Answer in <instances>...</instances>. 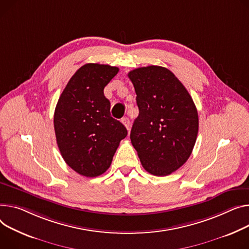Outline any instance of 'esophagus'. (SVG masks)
<instances>
[{"mask_svg": "<svg viewBox=\"0 0 249 249\" xmlns=\"http://www.w3.org/2000/svg\"><path fill=\"white\" fill-rule=\"evenodd\" d=\"M122 123H123V124H124V126L127 128V130H129V129H130V120H129V118L124 117V118L122 119Z\"/></svg>", "mask_w": 249, "mask_h": 249, "instance_id": "obj_1", "label": "esophagus"}]
</instances>
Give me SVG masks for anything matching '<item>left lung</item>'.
Masks as SVG:
<instances>
[{"mask_svg":"<svg viewBox=\"0 0 249 249\" xmlns=\"http://www.w3.org/2000/svg\"><path fill=\"white\" fill-rule=\"evenodd\" d=\"M139 115L130 139L143 168L155 176L176 171L191 155L198 133V113L183 84L168 69L147 66L128 73Z\"/></svg>","mask_w":249,"mask_h":249,"instance_id":"left-lung-1","label":"left lung"}]
</instances>
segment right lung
I'll return each mask as SVG.
<instances>
[{
    "mask_svg": "<svg viewBox=\"0 0 249 249\" xmlns=\"http://www.w3.org/2000/svg\"><path fill=\"white\" fill-rule=\"evenodd\" d=\"M117 67L89 63L79 68L62 92L54 114L59 150L69 166L86 177L103 174L127 129L111 117L104 88Z\"/></svg>",
    "mask_w": 249,
    "mask_h": 249,
    "instance_id": "right-lung-1",
    "label": "right lung"
}]
</instances>
